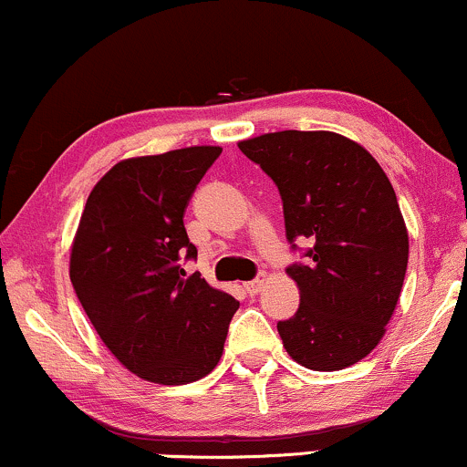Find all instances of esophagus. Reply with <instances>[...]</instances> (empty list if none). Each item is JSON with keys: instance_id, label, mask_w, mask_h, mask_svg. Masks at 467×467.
<instances>
[{"instance_id": "1", "label": "esophagus", "mask_w": 467, "mask_h": 467, "mask_svg": "<svg viewBox=\"0 0 467 467\" xmlns=\"http://www.w3.org/2000/svg\"><path fill=\"white\" fill-rule=\"evenodd\" d=\"M264 285H265V279H254V281H248V284H244V290L253 296V295H257V292H261Z\"/></svg>"}]
</instances>
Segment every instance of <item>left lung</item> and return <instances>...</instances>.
<instances>
[{"mask_svg": "<svg viewBox=\"0 0 467 467\" xmlns=\"http://www.w3.org/2000/svg\"><path fill=\"white\" fill-rule=\"evenodd\" d=\"M276 183L285 234L312 239L308 264L285 273L299 288L279 321L285 352L310 370H343L379 346L408 268V228L377 159L339 132L279 130L239 141Z\"/></svg>", "mask_w": 467, "mask_h": 467, "instance_id": "1", "label": "left lung"}]
</instances>
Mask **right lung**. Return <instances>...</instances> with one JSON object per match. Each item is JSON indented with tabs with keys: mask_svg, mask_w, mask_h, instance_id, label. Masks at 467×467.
<instances>
[{
	"mask_svg": "<svg viewBox=\"0 0 467 467\" xmlns=\"http://www.w3.org/2000/svg\"><path fill=\"white\" fill-rule=\"evenodd\" d=\"M219 155V146H191L124 159L95 183L77 225V299L104 346L143 381L183 386L213 372L239 308L182 268L197 257L183 213Z\"/></svg>",
	"mask_w": 467,
	"mask_h": 467,
	"instance_id": "1",
	"label": "right lung"
}]
</instances>
